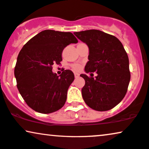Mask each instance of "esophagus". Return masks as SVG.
<instances>
[{"mask_svg": "<svg viewBox=\"0 0 149 149\" xmlns=\"http://www.w3.org/2000/svg\"><path fill=\"white\" fill-rule=\"evenodd\" d=\"M74 76L75 78H78V77L80 76V74H79L78 73H74Z\"/></svg>", "mask_w": 149, "mask_h": 149, "instance_id": "34e87169", "label": "esophagus"}]
</instances>
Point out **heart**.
Segmentation results:
<instances>
[{
  "label": "heart",
  "instance_id": "1",
  "mask_svg": "<svg viewBox=\"0 0 149 149\" xmlns=\"http://www.w3.org/2000/svg\"><path fill=\"white\" fill-rule=\"evenodd\" d=\"M73 68L75 69V70H79L80 69V66L78 65H74L73 66Z\"/></svg>",
  "mask_w": 149,
  "mask_h": 149
}]
</instances>
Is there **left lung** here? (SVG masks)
<instances>
[{"label": "left lung", "instance_id": "1", "mask_svg": "<svg viewBox=\"0 0 149 149\" xmlns=\"http://www.w3.org/2000/svg\"><path fill=\"white\" fill-rule=\"evenodd\" d=\"M74 34L89 50L84 71L97 74L95 78L80 75L85 80L82 88L83 100L94 110H110L127 93L131 79L127 52L116 37L100 30H86Z\"/></svg>", "mask_w": 149, "mask_h": 149}]
</instances>
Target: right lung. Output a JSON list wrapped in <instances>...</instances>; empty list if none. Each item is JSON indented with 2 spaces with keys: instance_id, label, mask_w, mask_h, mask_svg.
<instances>
[{
  "instance_id": "1",
  "label": "right lung",
  "mask_w": 149,
  "mask_h": 149,
  "mask_svg": "<svg viewBox=\"0 0 149 149\" xmlns=\"http://www.w3.org/2000/svg\"><path fill=\"white\" fill-rule=\"evenodd\" d=\"M77 42L72 33L47 29L30 39L20 50L14 76L20 95L33 110L47 114L64 106L74 74L65 70L57 76L52 65L62 61L65 47Z\"/></svg>"
}]
</instances>
